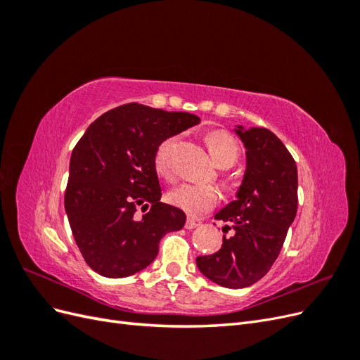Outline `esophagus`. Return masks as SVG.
<instances>
[{"label": "esophagus", "instance_id": "34e87169", "mask_svg": "<svg viewBox=\"0 0 360 360\" xmlns=\"http://www.w3.org/2000/svg\"><path fill=\"white\" fill-rule=\"evenodd\" d=\"M198 225H200L198 221H195V219H191V217H188L186 224H184V228H186V230H193V228H197Z\"/></svg>", "mask_w": 360, "mask_h": 360}]
</instances>
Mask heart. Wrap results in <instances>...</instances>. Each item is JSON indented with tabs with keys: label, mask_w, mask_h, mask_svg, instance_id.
Segmentation results:
<instances>
[{
	"label": "heart",
	"mask_w": 360,
	"mask_h": 360,
	"mask_svg": "<svg viewBox=\"0 0 360 360\" xmlns=\"http://www.w3.org/2000/svg\"><path fill=\"white\" fill-rule=\"evenodd\" d=\"M205 143L214 162L221 168H230L237 162L240 150H238L237 141L228 132L216 130V132L205 136ZM176 146L177 136H169L160 141V144L155 150V169L158 176L167 181H172L176 177V169H174V150H176ZM219 200L221 192L212 184L184 183L168 193V201L171 205L177 207V209L193 217H200L213 210Z\"/></svg>",
	"instance_id": "obj_1"
}]
</instances>
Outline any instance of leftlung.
Wrapping results in <instances>:
<instances>
[{
    "label": "left lung",
    "instance_id": "1",
    "mask_svg": "<svg viewBox=\"0 0 360 360\" xmlns=\"http://www.w3.org/2000/svg\"><path fill=\"white\" fill-rule=\"evenodd\" d=\"M236 132L246 148L245 179L237 200L214 216L236 234L197 258L201 274L226 288L249 287L267 274L297 212V167L282 141L264 127Z\"/></svg>",
    "mask_w": 360,
    "mask_h": 360
}]
</instances>
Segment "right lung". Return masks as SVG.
I'll list each match as a JSON object with an SVG mask.
<instances>
[{
    "label": "right lung",
    "instance_id": "add662e5",
    "mask_svg": "<svg viewBox=\"0 0 360 360\" xmlns=\"http://www.w3.org/2000/svg\"><path fill=\"white\" fill-rule=\"evenodd\" d=\"M198 123L188 112L126 103L97 118L75 146L64 207L85 263L99 275L124 278L146 269L160 238L183 228L184 212L160 202L153 158L160 141Z\"/></svg>",
    "mask_w": 360,
    "mask_h": 360
}]
</instances>
